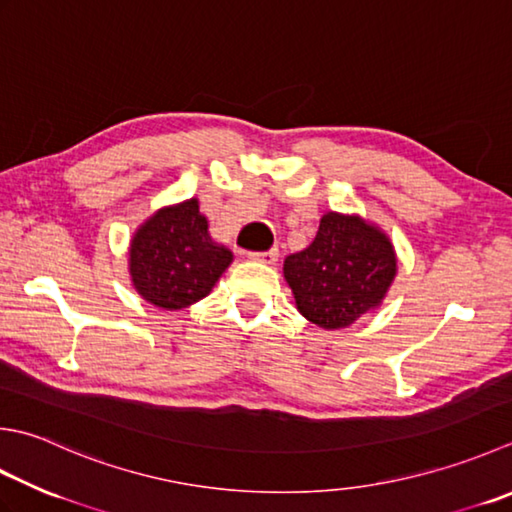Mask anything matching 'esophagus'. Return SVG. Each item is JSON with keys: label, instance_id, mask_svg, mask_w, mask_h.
I'll list each match as a JSON object with an SVG mask.
<instances>
[{"label": "esophagus", "instance_id": "34e87169", "mask_svg": "<svg viewBox=\"0 0 512 512\" xmlns=\"http://www.w3.org/2000/svg\"><path fill=\"white\" fill-rule=\"evenodd\" d=\"M248 257L253 259V262L275 264L277 257H279V250H277V248H270V250H264V253H248Z\"/></svg>", "mask_w": 512, "mask_h": 512}]
</instances>
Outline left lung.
Wrapping results in <instances>:
<instances>
[{
	"mask_svg": "<svg viewBox=\"0 0 512 512\" xmlns=\"http://www.w3.org/2000/svg\"><path fill=\"white\" fill-rule=\"evenodd\" d=\"M395 273V250L382 230L339 213L324 215L313 244L284 262L299 313L328 330L355 324L382 304Z\"/></svg>",
	"mask_w": 512,
	"mask_h": 512,
	"instance_id": "1",
	"label": "left lung"
}]
</instances>
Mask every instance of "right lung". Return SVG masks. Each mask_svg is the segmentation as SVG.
<instances>
[{
  "label": "right lung",
  "mask_w": 512,
  "mask_h": 512,
  "mask_svg": "<svg viewBox=\"0 0 512 512\" xmlns=\"http://www.w3.org/2000/svg\"><path fill=\"white\" fill-rule=\"evenodd\" d=\"M233 253L208 237L197 199L162 208L130 242V277L146 302L179 310L213 290Z\"/></svg>",
  "instance_id": "right-lung-1"
}]
</instances>
